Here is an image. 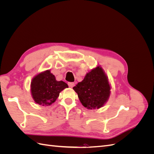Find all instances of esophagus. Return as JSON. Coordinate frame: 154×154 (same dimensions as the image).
<instances>
[{
	"instance_id": "esophagus-1",
	"label": "esophagus",
	"mask_w": 154,
	"mask_h": 154,
	"mask_svg": "<svg viewBox=\"0 0 154 154\" xmlns=\"http://www.w3.org/2000/svg\"><path fill=\"white\" fill-rule=\"evenodd\" d=\"M68 85L70 87H73L74 85H75V84H74V82H69Z\"/></svg>"
}]
</instances>
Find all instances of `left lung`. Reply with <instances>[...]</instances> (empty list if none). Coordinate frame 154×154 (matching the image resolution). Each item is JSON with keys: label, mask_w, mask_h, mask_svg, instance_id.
Returning a JSON list of instances; mask_svg holds the SVG:
<instances>
[{"label": "left lung", "mask_w": 154, "mask_h": 154, "mask_svg": "<svg viewBox=\"0 0 154 154\" xmlns=\"http://www.w3.org/2000/svg\"><path fill=\"white\" fill-rule=\"evenodd\" d=\"M82 105L87 109H100L108 101L111 87L108 77L100 66L87 73L84 79L73 87Z\"/></svg>", "instance_id": "1"}]
</instances>
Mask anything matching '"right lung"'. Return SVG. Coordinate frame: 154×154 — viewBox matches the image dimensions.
Wrapping results in <instances>:
<instances>
[{
  "label": "right lung",
  "instance_id": "1",
  "mask_svg": "<svg viewBox=\"0 0 154 154\" xmlns=\"http://www.w3.org/2000/svg\"><path fill=\"white\" fill-rule=\"evenodd\" d=\"M67 87L66 83L57 81L50 70H47L40 72L32 79L31 93L36 103L49 106L57 100L60 92Z\"/></svg>",
  "mask_w": 154,
  "mask_h": 154
}]
</instances>
